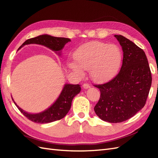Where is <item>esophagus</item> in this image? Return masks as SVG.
Here are the masks:
<instances>
[{"label":"esophagus","instance_id":"1","mask_svg":"<svg viewBox=\"0 0 158 158\" xmlns=\"http://www.w3.org/2000/svg\"><path fill=\"white\" fill-rule=\"evenodd\" d=\"M83 87L84 89H88V88L90 87V85H89V84H88V83H84V84L83 85Z\"/></svg>","mask_w":158,"mask_h":158}]
</instances>
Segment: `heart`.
<instances>
[{"instance_id": "b5f03b06", "label": "heart", "mask_w": 158, "mask_h": 158, "mask_svg": "<svg viewBox=\"0 0 158 158\" xmlns=\"http://www.w3.org/2000/svg\"><path fill=\"white\" fill-rule=\"evenodd\" d=\"M74 59L78 64L70 63L72 70L83 75L81 68L89 69L93 79L104 82L114 77L118 73L122 62V52L115 44L94 41L79 47L75 52Z\"/></svg>"}]
</instances>
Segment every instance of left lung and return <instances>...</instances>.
Instances as JSON below:
<instances>
[{
	"mask_svg": "<svg viewBox=\"0 0 158 158\" xmlns=\"http://www.w3.org/2000/svg\"><path fill=\"white\" fill-rule=\"evenodd\" d=\"M115 37L122 47L123 57L119 73L110 81L95 85L101 95L94 111L99 118L120 123L142 109L152 85V73L145 52L122 35Z\"/></svg>",
	"mask_w": 158,
	"mask_h": 158,
	"instance_id": "8db88e82",
	"label": "left lung"
}]
</instances>
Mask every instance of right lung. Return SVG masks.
I'll return each mask as SVG.
<instances>
[{
  "instance_id": "add662e5",
  "label": "right lung",
  "mask_w": 158,
  "mask_h": 158,
  "mask_svg": "<svg viewBox=\"0 0 158 158\" xmlns=\"http://www.w3.org/2000/svg\"><path fill=\"white\" fill-rule=\"evenodd\" d=\"M69 41H71V40L68 38L55 37L48 35H42L27 40L19 48L25 44H39L49 48L50 49L56 52H59V54H60V51L63 49L64 44ZM80 91V85L65 84L56 102L45 111L36 114H28L27 112L20 108L14 102V100L13 102L19 111L27 119L35 123H47L63 118L70 110L73 99L76 95L79 94Z\"/></svg>"
}]
</instances>
